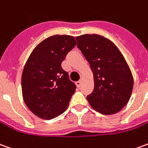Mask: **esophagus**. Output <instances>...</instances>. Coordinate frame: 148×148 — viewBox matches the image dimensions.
<instances>
[{"label":"esophagus","mask_w":148,"mask_h":148,"mask_svg":"<svg viewBox=\"0 0 148 148\" xmlns=\"http://www.w3.org/2000/svg\"><path fill=\"white\" fill-rule=\"evenodd\" d=\"M82 84V79H80V80H78V81L76 82V85H77V87H80V86H81Z\"/></svg>","instance_id":"34e87169"}]
</instances>
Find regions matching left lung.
<instances>
[{
	"instance_id": "left-lung-1",
	"label": "left lung",
	"mask_w": 148,
	"mask_h": 148,
	"mask_svg": "<svg viewBox=\"0 0 148 148\" xmlns=\"http://www.w3.org/2000/svg\"><path fill=\"white\" fill-rule=\"evenodd\" d=\"M77 48L93 72L95 88L86 99L96 111L113 114L127 104L133 89V77L124 57L109 39L98 34L76 37Z\"/></svg>"
}]
</instances>
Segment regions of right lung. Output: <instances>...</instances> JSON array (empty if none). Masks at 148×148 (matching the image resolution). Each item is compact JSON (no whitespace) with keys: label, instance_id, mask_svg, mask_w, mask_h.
<instances>
[{"label":"right lung","instance_id":"right-lung-1","mask_svg":"<svg viewBox=\"0 0 148 148\" xmlns=\"http://www.w3.org/2000/svg\"><path fill=\"white\" fill-rule=\"evenodd\" d=\"M76 45L70 35H53L40 42L24 66L21 90L25 103L43 119L58 117L66 110L76 86L62 67Z\"/></svg>","mask_w":148,"mask_h":148}]
</instances>
